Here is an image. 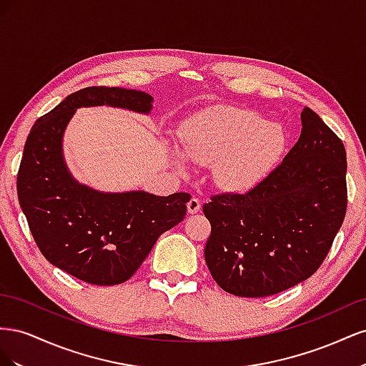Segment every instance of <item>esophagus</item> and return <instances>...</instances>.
<instances>
[{
	"label": "esophagus",
	"instance_id": "34e87169",
	"mask_svg": "<svg viewBox=\"0 0 366 366\" xmlns=\"http://www.w3.org/2000/svg\"><path fill=\"white\" fill-rule=\"evenodd\" d=\"M200 207H202V202L198 200V198H191L189 200V203H187V212L189 214H197L198 210H200Z\"/></svg>",
	"mask_w": 366,
	"mask_h": 366
}]
</instances>
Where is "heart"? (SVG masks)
Instances as JSON below:
<instances>
[{"label": "heart", "mask_w": 366, "mask_h": 366, "mask_svg": "<svg viewBox=\"0 0 366 366\" xmlns=\"http://www.w3.org/2000/svg\"><path fill=\"white\" fill-rule=\"evenodd\" d=\"M287 147L284 129L242 107H217L192 117L183 128L189 160L214 166L218 187L246 192L261 183Z\"/></svg>", "instance_id": "heart-1"}]
</instances>
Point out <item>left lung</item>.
I'll return each mask as SVG.
<instances>
[{
    "instance_id": "left-lung-1",
    "label": "left lung",
    "mask_w": 366,
    "mask_h": 366,
    "mask_svg": "<svg viewBox=\"0 0 366 366\" xmlns=\"http://www.w3.org/2000/svg\"><path fill=\"white\" fill-rule=\"evenodd\" d=\"M282 163L246 194H218L203 204L210 237L204 259L224 292L262 297L308 280L347 214V152L313 109Z\"/></svg>"
}]
</instances>
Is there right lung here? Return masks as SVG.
<instances>
[{
	"label": "right lung",
	"instance_id": "add662e5",
	"mask_svg": "<svg viewBox=\"0 0 366 366\" xmlns=\"http://www.w3.org/2000/svg\"><path fill=\"white\" fill-rule=\"evenodd\" d=\"M148 93L86 86L39 117L27 136L16 177L21 209L44 258L94 285L128 281L163 232L186 215L187 192L104 194L77 183L62 159V134L76 108L112 105L149 113Z\"/></svg>",
	"mask_w": 366,
	"mask_h": 366
}]
</instances>
